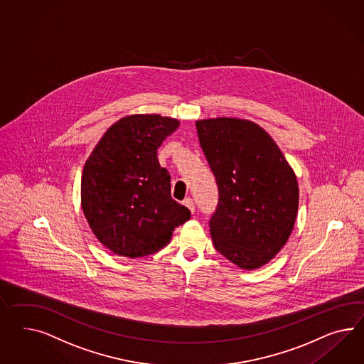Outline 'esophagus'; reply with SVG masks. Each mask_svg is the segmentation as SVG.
Here are the masks:
<instances>
[{
  "instance_id": "34e87169",
  "label": "esophagus",
  "mask_w": 364,
  "mask_h": 364,
  "mask_svg": "<svg viewBox=\"0 0 364 364\" xmlns=\"http://www.w3.org/2000/svg\"><path fill=\"white\" fill-rule=\"evenodd\" d=\"M183 204H184L192 213L195 212V203H193V200H192L191 197H187V198L183 201Z\"/></svg>"
}]
</instances>
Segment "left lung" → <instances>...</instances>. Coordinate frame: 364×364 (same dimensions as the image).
<instances>
[{
  "label": "left lung",
  "instance_id": "obj_1",
  "mask_svg": "<svg viewBox=\"0 0 364 364\" xmlns=\"http://www.w3.org/2000/svg\"><path fill=\"white\" fill-rule=\"evenodd\" d=\"M196 128L218 187L209 221L213 245L238 267L258 269L274 258L294 228V171L270 135L250 120L204 119Z\"/></svg>",
  "mask_w": 364,
  "mask_h": 364
}]
</instances>
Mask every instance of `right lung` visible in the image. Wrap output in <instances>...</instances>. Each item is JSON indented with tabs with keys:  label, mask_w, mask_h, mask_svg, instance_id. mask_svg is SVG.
<instances>
[{
	"label": "right lung",
	"mask_w": 364,
	"mask_h": 364,
	"mask_svg": "<svg viewBox=\"0 0 364 364\" xmlns=\"http://www.w3.org/2000/svg\"><path fill=\"white\" fill-rule=\"evenodd\" d=\"M178 124L156 114L122 118L85 164L83 213L94 235L115 255H154L191 218L189 209L171 197L169 172L157 160V148Z\"/></svg>",
	"instance_id": "obj_1"
}]
</instances>
